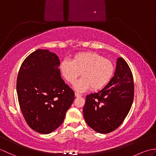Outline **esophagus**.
I'll return each instance as SVG.
<instances>
[{
  "instance_id": "esophagus-1",
  "label": "esophagus",
  "mask_w": 156,
  "mask_h": 156,
  "mask_svg": "<svg viewBox=\"0 0 156 156\" xmlns=\"http://www.w3.org/2000/svg\"><path fill=\"white\" fill-rule=\"evenodd\" d=\"M82 94H79L78 92H75V97H82Z\"/></svg>"
}]
</instances>
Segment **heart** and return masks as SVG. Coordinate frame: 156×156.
Wrapping results in <instances>:
<instances>
[{"label":"heart","mask_w":156,"mask_h":156,"mask_svg":"<svg viewBox=\"0 0 156 156\" xmlns=\"http://www.w3.org/2000/svg\"><path fill=\"white\" fill-rule=\"evenodd\" d=\"M59 69L63 77L69 84L74 83L80 75L82 78L74 84L75 90L86 91L92 88H103L111 80L115 65L111 60L95 52H81L76 54L72 60L62 61Z\"/></svg>","instance_id":"1"}]
</instances>
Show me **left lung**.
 <instances>
[{"label": "left lung", "instance_id": "obj_1", "mask_svg": "<svg viewBox=\"0 0 156 156\" xmlns=\"http://www.w3.org/2000/svg\"><path fill=\"white\" fill-rule=\"evenodd\" d=\"M134 98L133 74L123 58H119L114 76L97 93L87 96L84 117L89 127L108 133L120 126L130 111Z\"/></svg>", "mask_w": 156, "mask_h": 156}]
</instances>
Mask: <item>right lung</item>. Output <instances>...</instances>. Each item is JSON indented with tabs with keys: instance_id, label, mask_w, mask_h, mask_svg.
I'll list each match as a JSON object with an SVG mask.
<instances>
[{
	"instance_id": "right-lung-1",
	"label": "right lung",
	"mask_w": 156,
	"mask_h": 156,
	"mask_svg": "<svg viewBox=\"0 0 156 156\" xmlns=\"http://www.w3.org/2000/svg\"><path fill=\"white\" fill-rule=\"evenodd\" d=\"M58 55L37 49L21 66L16 92L22 114L33 130L48 134L59 127L74 100V92L61 78Z\"/></svg>"
}]
</instances>
